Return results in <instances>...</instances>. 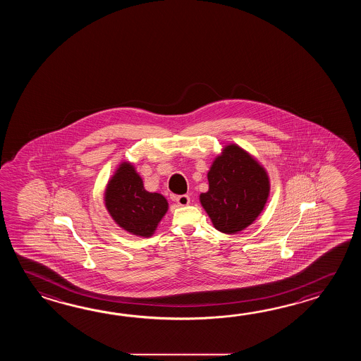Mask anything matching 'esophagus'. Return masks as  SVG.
<instances>
[{
    "mask_svg": "<svg viewBox=\"0 0 361 361\" xmlns=\"http://www.w3.org/2000/svg\"><path fill=\"white\" fill-rule=\"evenodd\" d=\"M174 200L177 201L178 205L179 207H187L188 204H190V196H187V195H180V196H176Z\"/></svg>",
    "mask_w": 361,
    "mask_h": 361,
    "instance_id": "esophagus-1",
    "label": "esophagus"
}]
</instances>
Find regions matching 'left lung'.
Returning a JSON list of instances; mask_svg holds the SVG:
<instances>
[{
  "instance_id": "8db88e82",
  "label": "left lung",
  "mask_w": 361,
  "mask_h": 361,
  "mask_svg": "<svg viewBox=\"0 0 361 361\" xmlns=\"http://www.w3.org/2000/svg\"><path fill=\"white\" fill-rule=\"evenodd\" d=\"M209 191L200 202L223 233L245 230L259 216L269 196L266 169L238 145L224 147L207 171Z\"/></svg>"
}]
</instances>
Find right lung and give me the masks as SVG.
I'll use <instances>...</instances> for the list:
<instances>
[{
	"instance_id": "add662e5",
	"label": "right lung",
	"mask_w": 361,
	"mask_h": 361,
	"mask_svg": "<svg viewBox=\"0 0 361 361\" xmlns=\"http://www.w3.org/2000/svg\"><path fill=\"white\" fill-rule=\"evenodd\" d=\"M104 205L116 224L131 235L151 238L168 212V200L145 190L143 180L130 162L123 161L108 180Z\"/></svg>"
}]
</instances>
